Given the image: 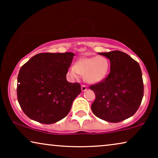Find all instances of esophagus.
I'll return each instance as SVG.
<instances>
[{
	"mask_svg": "<svg viewBox=\"0 0 158 158\" xmlns=\"http://www.w3.org/2000/svg\"><path fill=\"white\" fill-rule=\"evenodd\" d=\"M87 89H88L87 86H85V85H81L82 91H85V90H87Z\"/></svg>",
	"mask_w": 158,
	"mask_h": 158,
	"instance_id": "1",
	"label": "esophagus"
}]
</instances>
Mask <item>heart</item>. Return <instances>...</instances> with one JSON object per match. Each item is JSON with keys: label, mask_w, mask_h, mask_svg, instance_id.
Here are the masks:
<instances>
[{"label": "heart", "mask_w": 158, "mask_h": 158, "mask_svg": "<svg viewBox=\"0 0 158 158\" xmlns=\"http://www.w3.org/2000/svg\"><path fill=\"white\" fill-rule=\"evenodd\" d=\"M109 60L104 56L83 57L75 62L74 66L69 68L68 75L75 79L81 75L86 83L97 84L106 79L109 74Z\"/></svg>", "instance_id": "1"}]
</instances>
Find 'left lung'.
<instances>
[{
  "instance_id": "left-lung-1",
  "label": "left lung",
  "mask_w": 158,
  "mask_h": 158,
  "mask_svg": "<svg viewBox=\"0 0 158 158\" xmlns=\"http://www.w3.org/2000/svg\"><path fill=\"white\" fill-rule=\"evenodd\" d=\"M110 60V73L104 81L90 85L96 95L91 105L93 113L111 123L132 116L139 109L144 95L139 64L121 51L98 53Z\"/></svg>"
}]
</instances>
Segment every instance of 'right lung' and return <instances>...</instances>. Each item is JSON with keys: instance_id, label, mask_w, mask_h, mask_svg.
<instances>
[{"instance_id": "right-lung-1", "label": "right lung", "mask_w": 158, "mask_h": 158, "mask_svg": "<svg viewBox=\"0 0 158 158\" xmlns=\"http://www.w3.org/2000/svg\"><path fill=\"white\" fill-rule=\"evenodd\" d=\"M74 55L72 52L40 53L21 67L17 98L28 117L50 124L68 115L74 99L81 93L78 83H69L66 79Z\"/></svg>"}]
</instances>
